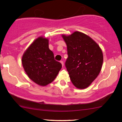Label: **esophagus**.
<instances>
[{
    "label": "esophagus",
    "instance_id": "1",
    "mask_svg": "<svg viewBox=\"0 0 122 122\" xmlns=\"http://www.w3.org/2000/svg\"><path fill=\"white\" fill-rule=\"evenodd\" d=\"M60 62H61V65H62V66H64V63H63V61H60Z\"/></svg>",
    "mask_w": 122,
    "mask_h": 122
}]
</instances>
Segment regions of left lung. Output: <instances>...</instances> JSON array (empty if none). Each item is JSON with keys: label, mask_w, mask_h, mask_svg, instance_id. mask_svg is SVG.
I'll return each instance as SVG.
<instances>
[{"label": "left lung", "mask_w": 122, "mask_h": 122, "mask_svg": "<svg viewBox=\"0 0 122 122\" xmlns=\"http://www.w3.org/2000/svg\"><path fill=\"white\" fill-rule=\"evenodd\" d=\"M62 37L67 46L68 57L65 65L71 82L79 89L87 88L101 71L102 51L91 37L79 31Z\"/></svg>", "instance_id": "8db88e82"}]
</instances>
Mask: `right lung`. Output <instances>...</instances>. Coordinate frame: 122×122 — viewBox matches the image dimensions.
Segmentation results:
<instances>
[{"mask_svg": "<svg viewBox=\"0 0 122 122\" xmlns=\"http://www.w3.org/2000/svg\"><path fill=\"white\" fill-rule=\"evenodd\" d=\"M22 65L29 78L36 84L46 86L52 82L61 68L49 48V41L42 36L31 43L22 56Z\"/></svg>", "mask_w": 122, "mask_h": 122, "instance_id": "add662e5", "label": "right lung"}]
</instances>
